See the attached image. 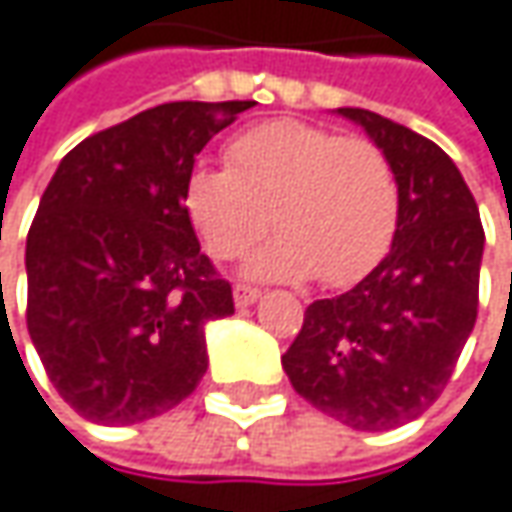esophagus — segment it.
Here are the masks:
<instances>
[{
  "instance_id": "obj_1",
  "label": "esophagus",
  "mask_w": 512,
  "mask_h": 512,
  "mask_svg": "<svg viewBox=\"0 0 512 512\" xmlns=\"http://www.w3.org/2000/svg\"><path fill=\"white\" fill-rule=\"evenodd\" d=\"M257 298H260V289L249 284H237L234 286V304L237 307H252Z\"/></svg>"
}]
</instances>
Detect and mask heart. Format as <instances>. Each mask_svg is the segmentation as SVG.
I'll return each instance as SVG.
<instances>
[{
	"label": "heart",
	"mask_w": 512,
	"mask_h": 512,
	"mask_svg": "<svg viewBox=\"0 0 512 512\" xmlns=\"http://www.w3.org/2000/svg\"><path fill=\"white\" fill-rule=\"evenodd\" d=\"M226 156L228 167H196L185 188L188 217L214 257H240L272 220L278 237L252 255L249 275L347 286L391 249L400 182L374 141L284 118L240 133Z\"/></svg>",
	"instance_id": "b5f03b06"
}]
</instances>
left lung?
I'll return each mask as SVG.
<instances>
[{
  "mask_svg": "<svg viewBox=\"0 0 512 512\" xmlns=\"http://www.w3.org/2000/svg\"><path fill=\"white\" fill-rule=\"evenodd\" d=\"M391 159L400 226L371 275L313 301L281 365L318 411L388 432L443 394L478 316L484 226L461 170L435 141L371 109L342 106Z\"/></svg>",
  "mask_w": 512,
  "mask_h": 512,
  "instance_id": "obj_1",
  "label": "left lung"
}]
</instances>
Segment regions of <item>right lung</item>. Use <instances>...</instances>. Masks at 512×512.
Masks as SVG:
<instances>
[{"instance_id": "add662e5", "label": "right lung", "mask_w": 512, "mask_h": 512, "mask_svg": "<svg viewBox=\"0 0 512 512\" xmlns=\"http://www.w3.org/2000/svg\"><path fill=\"white\" fill-rule=\"evenodd\" d=\"M255 101H173L63 156L25 243L28 333L80 417L130 426L208 371L205 324L234 313L185 208L199 150Z\"/></svg>"}]
</instances>
